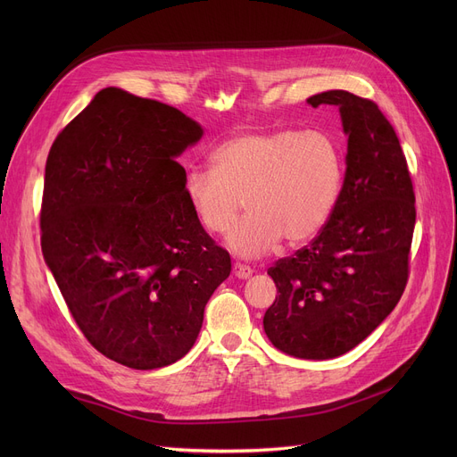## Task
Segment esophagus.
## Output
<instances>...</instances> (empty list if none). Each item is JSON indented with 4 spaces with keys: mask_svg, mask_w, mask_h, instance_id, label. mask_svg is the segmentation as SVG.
<instances>
[{
    "mask_svg": "<svg viewBox=\"0 0 457 457\" xmlns=\"http://www.w3.org/2000/svg\"><path fill=\"white\" fill-rule=\"evenodd\" d=\"M252 272H253V270H252L248 265H241V262H235V265H233V274H235V278H238V279L250 278Z\"/></svg>",
    "mask_w": 457,
    "mask_h": 457,
    "instance_id": "34e87169",
    "label": "esophagus"
}]
</instances>
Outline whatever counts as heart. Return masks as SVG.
<instances>
[{"mask_svg":"<svg viewBox=\"0 0 457 457\" xmlns=\"http://www.w3.org/2000/svg\"><path fill=\"white\" fill-rule=\"evenodd\" d=\"M212 170L192 168L185 198L209 235L226 233L243 211L248 216L228 235L238 257H261L279 245L315 238L337 205L343 155L322 131H243L211 154Z\"/></svg>","mask_w":457,"mask_h":457,"instance_id":"b5f03b06","label":"heart"}]
</instances>
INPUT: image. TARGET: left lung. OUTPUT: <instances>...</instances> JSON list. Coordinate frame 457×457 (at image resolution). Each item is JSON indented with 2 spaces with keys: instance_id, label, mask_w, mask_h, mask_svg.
Returning <instances> with one entry per match:
<instances>
[{
  "instance_id": "left-lung-1",
  "label": "left lung",
  "mask_w": 457,
  "mask_h": 457,
  "mask_svg": "<svg viewBox=\"0 0 457 457\" xmlns=\"http://www.w3.org/2000/svg\"><path fill=\"white\" fill-rule=\"evenodd\" d=\"M307 104L339 107L348 135L345 181L319 237L269 269L278 296L262 326L285 353L333 359L365 341L405 289L415 192L400 140L374 102L328 90Z\"/></svg>"
}]
</instances>
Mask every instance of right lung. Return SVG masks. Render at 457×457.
Instances as JSON below:
<instances>
[{
  "mask_svg": "<svg viewBox=\"0 0 457 457\" xmlns=\"http://www.w3.org/2000/svg\"><path fill=\"white\" fill-rule=\"evenodd\" d=\"M204 135L166 104L107 87L46 161L40 245L87 341L137 370L176 363L231 272L198 224L176 161Z\"/></svg>",
  "mask_w": 457,
  "mask_h": 457,
  "instance_id": "add662e5",
  "label": "right lung"
}]
</instances>
